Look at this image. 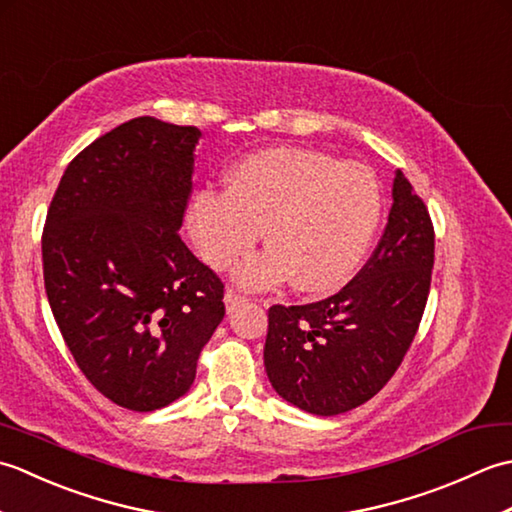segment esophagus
<instances>
[{"label": "esophagus", "mask_w": 512, "mask_h": 512, "mask_svg": "<svg viewBox=\"0 0 512 512\" xmlns=\"http://www.w3.org/2000/svg\"><path fill=\"white\" fill-rule=\"evenodd\" d=\"M244 301H246V299H244L242 295H237L235 290H226V292H224V306H226V312H228V314H231L237 306H242Z\"/></svg>", "instance_id": "1"}]
</instances>
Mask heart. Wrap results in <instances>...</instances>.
<instances>
[{"mask_svg": "<svg viewBox=\"0 0 512 512\" xmlns=\"http://www.w3.org/2000/svg\"><path fill=\"white\" fill-rule=\"evenodd\" d=\"M187 220L200 257L217 270L253 248L264 228L270 246L233 270L239 286L262 290L295 277L299 290L321 295L347 284L365 259L380 187L356 162L273 147L237 162L226 191L195 193Z\"/></svg>", "mask_w": 512, "mask_h": 512, "instance_id": "1", "label": "heart"}]
</instances>
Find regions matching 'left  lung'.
<instances>
[{
    "label": "left lung",
    "instance_id": "8db88e82",
    "mask_svg": "<svg viewBox=\"0 0 512 512\" xmlns=\"http://www.w3.org/2000/svg\"><path fill=\"white\" fill-rule=\"evenodd\" d=\"M391 198L385 233L350 284L308 306L268 310L270 385L314 416H336L376 396L418 332L431 286L433 224L402 171Z\"/></svg>",
    "mask_w": 512,
    "mask_h": 512
}]
</instances>
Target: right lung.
<instances>
[{
    "mask_svg": "<svg viewBox=\"0 0 512 512\" xmlns=\"http://www.w3.org/2000/svg\"><path fill=\"white\" fill-rule=\"evenodd\" d=\"M198 127L132 118L76 156L43 228L50 308L85 378L116 405L187 394L224 319V284L178 231Z\"/></svg>",
    "mask_w": 512,
    "mask_h": 512,
    "instance_id": "add662e5",
    "label": "right lung"
}]
</instances>
